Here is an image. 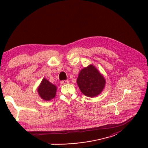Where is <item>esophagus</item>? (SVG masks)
Wrapping results in <instances>:
<instances>
[{"mask_svg":"<svg viewBox=\"0 0 148 148\" xmlns=\"http://www.w3.org/2000/svg\"><path fill=\"white\" fill-rule=\"evenodd\" d=\"M60 83H61V84L62 85H64V84H67L69 83V81L68 80H62L60 82Z\"/></svg>","mask_w":148,"mask_h":148,"instance_id":"esophagus-1","label":"esophagus"}]
</instances>
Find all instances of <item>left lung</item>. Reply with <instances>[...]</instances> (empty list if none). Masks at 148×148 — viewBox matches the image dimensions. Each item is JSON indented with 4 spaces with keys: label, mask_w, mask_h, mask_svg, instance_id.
<instances>
[{
    "label": "left lung",
    "mask_w": 148,
    "mask_h": 148,
    "mask_svg": "<svg viewBox=\"0 0 148 148\" xmlns=\"http://www.w3.org/2000/svg\"><path fill=\"white\" fill-rule=\"evenodd\" d=\"M77 83L84 95L95 97L99 95L104 88L106 80L94 66L90 65L80 71Z\"/></svg>",
    "instance_id": "1"
}]
</instances>
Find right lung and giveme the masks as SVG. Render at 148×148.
<instances>
[{
  "label": "right lung",
  "instance_id": "right-lung-1",
  "mask_svg": "<svg viewBox=\"0 0 148 148\" xmlns=\"http://www.w3.org/2000/svg\"><path fill=\"white\" fill-rule=\"evenodd\" d=\"M56 86L49 82L46 79H42L38 88V94L42 99L45 101H50L53 99L56 96Z\"/></svg>",
  "mask_w": 148,
  "mask_h": 148
}]
</instances>
